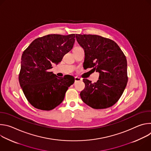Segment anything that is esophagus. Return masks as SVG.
<instances>
[{
	"instance_id": "esophagus-1",
	"label": "esophagus",
	"mask_w": 151,
	"mask_h": 151,
	"mask_svg": "<svg viewBox=\"0 0 151 151\" xmlns=\"http://www.w3.org/2000/svg\"><path fill=\"white\" fill-rule=\"evenodd\" d=\"M82 81V79H81L80 78H78V77H75V82H78V81Z\"/></svg>"
}]
</instances>
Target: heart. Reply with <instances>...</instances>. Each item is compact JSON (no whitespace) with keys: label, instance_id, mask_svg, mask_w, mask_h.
I'll return each instance as SVG.
<instances>
[{"label":"heart","instance_id":"1","mask_svg":"<svg viewBox=\"0 0 151 151\" xmlns=\"http://www.w3.org/2000/svg\"><path fill=\"white\" fill-rule=\"evenodd\" d=\"M76 48H78V47H76Z\"/></svg>","mask_w":151,"mask_h":151}]
</instances>
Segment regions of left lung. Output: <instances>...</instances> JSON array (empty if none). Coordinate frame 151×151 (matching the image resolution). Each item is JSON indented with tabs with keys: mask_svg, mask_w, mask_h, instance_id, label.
<instances>
[{
	"mask_svg": "<svg viewBox=\"0 0 151 151\" xmlns=\"http://www.w3.org/2000/svg\"><path fill=\"white\" fill-rule=\"evenodd\" d=\"M85 51L83 66L100 73L94 83L83 79L85 87L80 93L82 101L96 109L115 104L122 96L128 82L126 57L114 40L96 35L76 34Z\"/></svg>",
	"mask_w": 151,
	"mask_h": 151,
	"instance_id": "obj_1",
	"label": "left lung"
}]
</instances>
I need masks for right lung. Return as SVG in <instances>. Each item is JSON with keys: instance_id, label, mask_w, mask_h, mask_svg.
Segmentation results:
<instances>
[{"instance_id": "1", "label": "right lung", "mask_w": 151, "mask_h": 151, "mask_svg": "<svg viewBox=\"0 0 151 151\" xmlns=\"http://www.w3.org/2000/svg\"><path fill=\"white\" fill-rule=\"evenodd\" d=\"M75 35L51 34L35 39L21 56L19 82L28 101L35 108L51 111L64 100L72 76L59 78L49 70L73 47ZM70 77V76H69Z\"/></svg>"}]
</instances>
